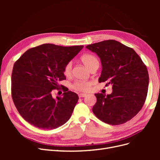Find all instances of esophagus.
<instances>
[{"label": "esophagus", "instance_id": "esophagus-1", "mask_svg": "<svg viewBox=\"0 0 160 160\" xmlns=\"http://www.w3.org/2000/svg\"><path fill=\"white\" fill-rule=\"evenodd\" d=\"M87 96V94L85 93H79V98H85V97Z\"/></svg>", "mask_w": 160, "mask_h": 160}]
</instances>
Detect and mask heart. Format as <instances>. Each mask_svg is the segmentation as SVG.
<instances>
[{"label": "heart", "mask_w": 160, "mask_h": 160, "mask_svg": "<svg viewBox=\"0 0 160 160\" xmlns=\"http://www.w3.org/2000/svg\"><path fill=\"white\" fill-rule=\"evenodd\" d=\"M81 60L82 62L85 65L87 68L90 69L91 67L95 65L99 66V60L94 55L90 54V53H87L84 54L81 57ZM63 75L69 77L71 75L72 72V62H68L63 67ZM92 85V83L91 81H77L75 83L72 84L71 87L74 90L79 92H87L89 91Z\"/></svg>", "instance_id": "heart-1"}]
</instances>
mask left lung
Returning <instances> with one entry per match:
<instances>
[{
    "mask_svg": "<svg viewBox=\"0 0 160 160\" xmlns=\"http://www.w3.org/2000/svg\"><path fill=\"white\" fill-rule=\"evenodd\" d=\"M101 59L102 71L99 82L112 85L111 94H95L93 112L109 125L126 123L136 115L146 101L149 85L146 65L132 48L115 40L86 46Z\"/></svg>",
    "mask_w": 160,
    "mask_h": 160,
    "instance_id": "8db88e82",
    "label": "left lung"
}]
</instances>
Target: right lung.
Instances as JSON below:
<instances>
[{
	"mask_svg": "<svg viewBox=\"0 0 160 160\" xmlns=\"http://www.w3.org/2000/svg\"><path fill=\"white\" fill-rule=\"evenodd\" d=\"M83 45L62 47L43 44L24 52L14 62L11 75V95L22 118L38 128L52 129L71 118L79 97L64 89L62 97L53 99L51 91L66 79L63 67L83 49Z\"/></svg>",
	"mask_w": 160,
	"mask_h": 160,
	"instance_id": "right-lung-1",
	"label": "right lung"
}]
</instances>
